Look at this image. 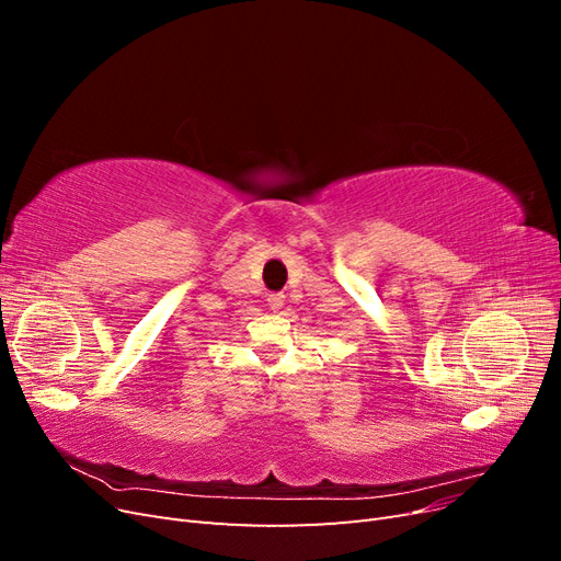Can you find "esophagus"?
Here are the masks:
<instances>
[{
	"mask_svg": "<svg viewBox=\"0 0 561 561\" xmlns=\"http://www.w3.org/2000/svg\"><path fill=\"white\" fill-rule=\"evenodd\" d=\"M266 304H268V309H271V311H280V309L285 307V295H280V293H271V295L266 297Z\"/></svg>",
	"mask_w": 561,
	"mask_h": 561,
	"instance_id": "34e87169",
	"label": "esophagus"
}]
</instances>
